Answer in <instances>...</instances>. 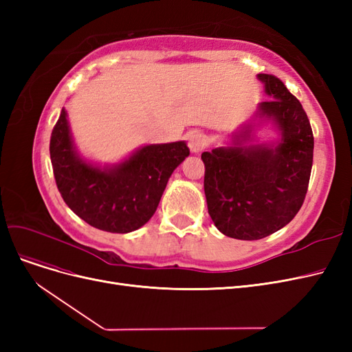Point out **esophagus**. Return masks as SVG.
<instances>
[{
  "label": "esophagus",
  "mask_w": 352,
  "mask_h": 352,
  "mask_svg": "<svg viewBox=\"0 0 352 352\" xmlns=\"http://www.w3.org/2000/svg\"><path fill=\"white\" fill-rule=\"evenodd\" d=\"M188 146H189L190 153H194V154L201 153L206 146V136L202 135L201 132H197V131L190 132L188 135Z\"/></svg>",
  "instance_id": "34e87169"
}]
</instances>
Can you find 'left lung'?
Listing matches in <instances>:
<instances>
[{
	"mask_svg": "<svg viewBox=\"0 0 352 352\" xmlns=\"http://www.w3.org/2000/svg\"><path fill=\"white\" fill-rule=\"evenodd\" d=\"M273 98L260 104L282 131L274 148H216L202 153L208 214L229 238L257 241L286 226L300 211L310 182L314 136L301 102L274 74L260 73ZM244 136H248L245 131Z\"/></svg>",
	"mask_w": 352,
	"mask_h": 352,
	"instance_id": "obj_1",
	"label": "left lung"
}]
</instances>
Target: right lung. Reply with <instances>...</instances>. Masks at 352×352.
<instances>
[{"label": "right lung", "instance_id": "1", "mask_svg": "<svg viewBox=\"0 0 352 352\" xmlns=\"http://www.w3.org/2000/svg\"><path fill=\"white\" fill-rule=\"evenodd\" d=\"M56 184L70 210L100 230L127 233L153 217L173 170L189 155L185 142L146 145L124 163L101 170L74 153L65 109L52 129Z\"/></svg>", "mask_w": 352, "mask_h": 352}]
</instances>
